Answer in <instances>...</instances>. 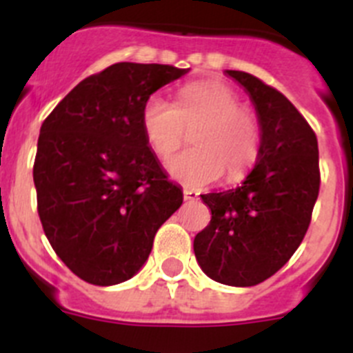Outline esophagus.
<instances>
[{
    "mask_svg": "<svg viewBox=\"0 0 353 353\" xmlns=\"http://www.w3.org/2000/svg\"><path fill=\"white\" fill-rule=\"evenodd\" d=\"M183 199L185 201H198L199 192L194 189H183Z\"/></svg>",
    "mask_w": 353,
    "mask_h": 353,
    "instance_id": "1",
    "label": "esophagus"
}]
</instances>
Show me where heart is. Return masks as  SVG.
<instances>
[{
    "mask_svg": "<svg viewBox=\"0 0 353 353\" xmlns=\"http://www.w3.org/2000/svg\"><path fill=\"white\" fill-rule=\"evenodd\" d=\"M192 131L194 148L171 157V176L187 187H205L225 173L228 182H240L261 154L263 131L250 108L228 83L199 80L180 87L176 105L152 94L141 106V131L148 147L166 159L182 145L185 129Z\"/></svg>",
    "mask_w": 353,
    "mask_h": 353,
    "instance_id": "b5f03b06",
    "label": "heart"
}]
</instances>
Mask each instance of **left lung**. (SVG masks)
<instances>
[{
  "label": "left lung",
  "mask_w": 353,
  "mask_h": 353,
  "mask_svg": "<svg viewBox=\"0 0 353 353\" xmlns=\"http://www.w3.org/2000/svg\"><path fill=\"white\" fill-rule=\"evenodd\" d=\"M225 73L254 101L263 145L240 187L201 196L212 221L194 238V254L215 282L252 287L285 266L308 231L320 189L319 143L280 90L245 71Z\"/></svg>",
  "instance_id": "left-lung-1"
}]
</instances>
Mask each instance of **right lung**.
Returning <instances> with one entry per match:
<instances>
[{"label": "right lung", "instance_id": "1", "mask_svg": "<svg viewBox=\"0 0 353 353\" xmlns=\"http://www.w3.org/2000/svg\"><path fill=\"white\" fill-rule=\"evenodd\" d=\"M189 70L117 63L83 79L43 121L34 157L38 215L79 278L115 285L140 271L157 229L180 208L141 131L145 99Z\"/></svg>", "mask_w": 353, "mask_h": 353}]
</instances>
